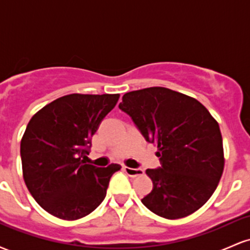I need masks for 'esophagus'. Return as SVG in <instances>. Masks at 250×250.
Instances as JSON below:
<instances>
[{"label":"esophagus","instance_id":"esophagus-1","mask_svg":"<svg viewBox=\"0 0 250 250\" xmlns=\"http://www.w3.org/2000/svg\"><path fill=\"white\" fill-rule=\"evenodd\" d=\"M123 170L125 171V174H127L128 176H131V177L140 176V175L143 174V169H142V168H129V167H123Z\"/></svg>","mask_w":250,"mask_h":250}]
</instances>
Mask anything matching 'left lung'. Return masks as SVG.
I'll return each instance as SVG.
<instances>
[{
  "label": "left lung",
  "mask_w": 250,
  "mask_h": 250,
  "mask_svg": "<svg viewBox=\"0 0 250 250\" xmlns=\"http://www.w3.org/2000/svg\"><path fill=\"white\" fill-rule=\"evenodd\" d=\"M119 108L131 117L146 141L159 148L161 167L147 169L153 190L141 200L165 219L200 209L219 185L225 167L219 123L193 97L163 87L125 94Z\"/></svg>",
  "instance_id": "left-lung-1"
}]
</instances>
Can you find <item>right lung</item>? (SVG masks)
Listing matches in <instances>:
<instances>
[{
	"label": "right lung",
	"instance_id": "1",
	"mask_svg": "<svg viewBox=\"0 0 250 250\" xmlns=\"http://www.w3.org/2000/svg\"><path fill=\"white\" fill-rule=\"evenodd\" d=\"M119 94H70L31 117L21 140L23 179L45 211L62 220L87 216L104 200L110 177L121 169L88 165L91 137L119 101Z\"/></svg>",
	"mask_w": 250,
	"mask_h": 250
}]
</instances>
